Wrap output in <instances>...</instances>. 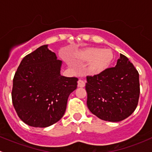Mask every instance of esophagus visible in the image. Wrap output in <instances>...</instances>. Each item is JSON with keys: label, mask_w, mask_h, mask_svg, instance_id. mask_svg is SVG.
<instances>
[{"label": "esophagus", "mask_w": 152, "mask_h": 152, "mask_svg": "<svg viewBox=\"0 0 152 152\" xmlns=\"http://www.w3.org/2000/svg\"><path fill=\"white\" fill-rule=\"evenodd\" d=\"M85 86V83L84 81L81 80V79H79V81H78V87H84Z\"/></svg>", "instance_id": "1"}]
</instances>
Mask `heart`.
Returning a JSON list of instances; mask_svg holds the SVG:
<instances>
[{
	"label": "heart",
	"mask_w": 152,
	"mask_h": 152,
	"mask_svg": "<svg viewBox=\"0 0 152 152\" xmlns=\"http://www.w3.org/2000/svg\"><path fill=\"white\" fill-rule=\"evenodd\" d=\"M113 53L108 48H89L76 55L78 60L89 62L87 71L90 74L97 75L110 67L113 60Z\"/></svg>",
	"instance_id": "1"
}]
</instances>
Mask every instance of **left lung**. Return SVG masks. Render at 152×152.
Wrapping results in <instances>:
<instances>
[{
  "instance_id": "1",
  "label": "left lung",
  "mask_w": 152,
  "mask_h": 152,
  "mask_svg": "<svg viewBox=\"0 0 152 152\" xmlns=\"http://www.w3.org/2000/svg\"><path fill=\"white\" fill-rule=\"evenodd\" d=\"M87 105L102 120L118 122L131 115L138 104L139 73L128 58L120 53L115 67L87 76Z\"/></svg>"
}]
</instances>
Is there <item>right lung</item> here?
Instances as JSON below:
<instances>
[{
	"mask_svg": "<svg viewBox=\"0 0 152 152\" xmlns=\"http://www.w3.org/2000/svg\"><path fill=\"white\" fill-rule=\"evenodd\" d=\"M62 62L48 45L26 55L13 79L12 99L20 118L34 127H48L65 114L78 79L61 75Z\"/></svg>",
	"mask_w": 152,
	"mask_h": 152,
	"instance_id": "right-lung-1",
	"label": "right lung"
}]
</instances>
